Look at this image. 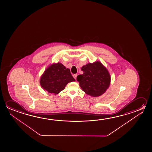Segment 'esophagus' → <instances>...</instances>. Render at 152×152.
Segmentation results:
<instances>
[{
    "instance_id": "obj_1",
    "label": "esophagus",
    "mask_w": 152,
    "mask_h": 152,
    "mask_svg": "<svg viewBox=\"0 0 152 152\" xmlns=\"http://www.w3.org/2000/svg\"><path fill=\"white\" fill-rule=\"evenodd\" d=\"M77 74H74V75H73V77L75 78V80H76V77H77Z\"/></svg>"
}]
</instances>
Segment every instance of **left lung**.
Returning a JSON list of instances; mask_svg holds the SVG:
<instances>
[{
  "label": "left lung",
  "mask_w": 152,
  "mask_h": 152,
  "mask_svg": "<svg viewBox=\"0 0 152 152\" xmlns=\"http://www.w3.org/2000/svg\"><path fill=\"white\" fill-rule=\"evenodd\" d=\"M83 74L77 76L80 87L88 95L97 97L109 87L111 76L107 68L99 61L88 63L81 68Z\"/></svg>",
  "instance_id": "obj_1"
}]
</instances>
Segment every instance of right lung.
<instances>
[{
  "mask_svg": "<svg viewBox=\"0 0 152 152\" xmlns=\"http://www.w3.org/2000/svg\"><path fill=\"white\" fill-rule=\"evenodd\" d=\"M75 81L69 69L58 62L50 65L45 70L40 78V84L43 89L56 95L64 90L68 83Z\"/></svg>",
  "mask_w": 152,
  "mask_h": 152,
  "instance_id": "obj_1",
  "label": "right lung"
}]
</instances>
